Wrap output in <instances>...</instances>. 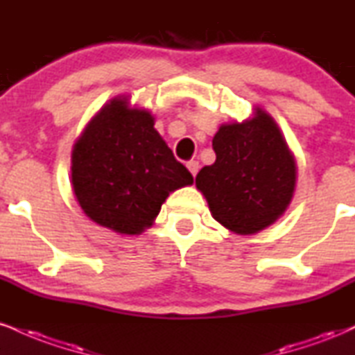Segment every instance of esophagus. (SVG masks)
Instances as JSON below:
<instances>
[{"mask_svg":"<svg viewBox=\"0 0 355 355\" xmlns=\"http://www.w3.org/2000/svg\"><path fill=\"white\" fill-rule=\"evenodd\" d=\"M187 166H189L190 173L193 175V177H195L196 173H198V170H200V164H198V162H196V160H190L189 164H187Z\"/></svg>","mask_w":355,"mask_h":355,"instance_id":"obj_1","label":"esophagus"}]
</instances>
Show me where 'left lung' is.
Instances as JSON below:
<instances>
[{
	"mask_svg": "<svg viewBox=\"0 0 355 355\" xmlns=\"http://www.w3.org/2000/svg\"><path fill=\"white\" fill-rule=\"evenodd\" d=\"M223 123L213 137L216 160L196 175L211 216L236 234H254L275 223L291 203L296 162L266 110Z\"/></svg>",
	"mask_w": 355,
	"mask_h": 355,
	"instance_id": "obj_1",
	"label": "left lung"
}]
</instances>
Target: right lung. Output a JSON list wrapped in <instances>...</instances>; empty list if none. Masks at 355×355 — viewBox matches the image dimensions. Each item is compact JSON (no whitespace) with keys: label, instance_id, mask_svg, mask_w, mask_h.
<instances>
[{"label":"right lung","instance_id":"add662e5","mask_svg":"<svg viewBox=\"0 0 355 355\" xmlns=\"http://www.w3.org/2000/svg\"><path fill=\"white\" fill-rule=\"evenodd\" d=\"M153 125L147 109L130 107L129 97L119 96L94 115L74 144L72 189L94 223L140 234L166 196L193 183Z\"/></svg>","mask_w":355,"mask_h":355}]
</instances>
